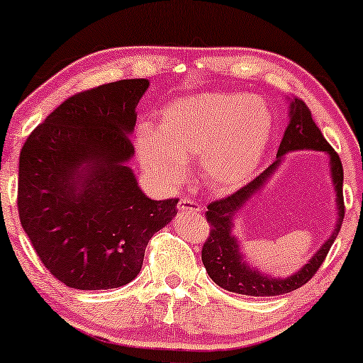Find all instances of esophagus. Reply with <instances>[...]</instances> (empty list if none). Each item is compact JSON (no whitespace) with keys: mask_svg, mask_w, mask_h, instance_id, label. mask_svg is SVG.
Instances as JSON below:
<instances>
[{"mask_svg":"<svg viewBox=\"0 0 363 363\" xmlns=\"http://www.w3.org/2000/svg\"><path fill=\"white\" fill-rule=\"evenodd\" d=\"M178 210L186 211V213H200L201 205H198V201L191 200V198L183 196L180 201H178Z\"/></svg>","mask_w":363,"mask_h":363,"instance_id":"1","label":"esophagus"}]
</instances>
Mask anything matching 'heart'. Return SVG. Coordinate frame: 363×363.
Here are the masks:
<instances>
[{"label":"heart","mask_w":363,"mask_h":363,"mask_svg":"<svg viewBox=\"0 0 363 363\" xmlns=\"http://www.w3.org/2000/svg\"><path fill=\"white\" fill-rule=\"evenodd\" d=\"M272 132V113L257 97L208 92L173 102L155 128L142 125L137 150L147 172L180 182L198 158L210 190L241 186L259 165Z\"/></svg>","instance_id":"b5f03b06"}]
</instances>
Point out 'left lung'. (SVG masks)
Returning <instances> with one entry per match:
<instances>
[{"mask_svg": "<svg viewBox=\"0 0 363 363\" xmlns=\"http://www.w3.org/2000/svg\"><path fill=\"white\" fill-rule=\"evenodd\" d=\"M322 150L330 153L333 177L337 191V207L340 208V221L337 222L336 231L325 243V246L316 253V256L308 263L294 277L287 280H274L259 275L245 264L239 252L235 238L230 235V220L234 213L244 204L245 200L252 192L259 189L267 177L272 174L275 167L279 164L280 157L291 150ZM344 168L339 153L330 147V143L322 135L319 127L315 125L312 118L311 108L306 106L302 99L292 96L291 99V112H289V125H287L284 137L277 148V160L266 168L259 177L247 183L240 190L228 195L226 198L211 201L208 205L206 221L210 225V235H208L205 245L201 250V261L206 267L208 276L216 282L223 289L236 292V294L267 297V296H281L286 292L296 291L297 287L304 286L307 281L312 279V276L319 271L322 262L325 261L332 242L335 241L339 235L342 221L345 215L344 205Z\"/></svg>", "mask_w": 363, "mask_h": 363, "instance_id": "1", "label": "left lung"}]
</instances>
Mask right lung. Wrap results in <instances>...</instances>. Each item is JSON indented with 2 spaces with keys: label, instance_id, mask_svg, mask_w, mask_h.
Here are the masks:
<instances>
[{
  "label": "right lung",
  "instance_id": "1",
  "mask_svg": "<svg viewBox=\"0 0 363 363\" xmlns=\"http://www.w3.org/2000/svg\"><path fill=\"white\" fill-rule=\"evenodd\" d=\"M147 87V79H123L74 94L21 148V226L46 269L74 289L135 279L150 238L177 215L178 198H147L125 165Z\"/></svg>",
  "mask_w": 363,
  "mask_h": 363
}]
</instances>
